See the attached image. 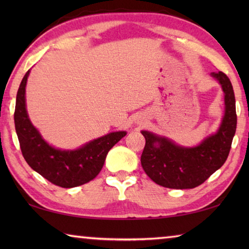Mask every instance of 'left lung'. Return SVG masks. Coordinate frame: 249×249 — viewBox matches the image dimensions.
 I'll list each match as a JSON object with an SVG mask.
<instances>
[{
  "label": "left lung",
  "instance_id": "obj_1",
  "mask_svg": "<svg viewBox=\"0 0 249 249\" xmlns=\"http://www.w3.org/2000/svg\"><path fill=\"white\" fill-rule=\"evenodd\" d=\"M224 91L225 115L217 133L195 148H184L165 137L142 130L146 144L141 162L147 176L159 185L170 189H193L204 182L224 165L236 132L235 95L227 75L212 72Z\"/></svg>",
  "mask_w": 249,
  "mask_h": 249
}]
</instances>
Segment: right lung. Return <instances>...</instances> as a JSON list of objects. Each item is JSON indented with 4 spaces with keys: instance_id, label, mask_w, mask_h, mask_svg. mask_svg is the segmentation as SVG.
<instances>
[{
    "instance_id": "1",
    "label": "right lung",
    "mask_w": 249,
    "mask_h": 249,
    "mask_svg": "<svg viewBox=\"0 0 249 249\" xmlns=\"http://www.w3.org/2000/svg\"><path fill=\"white\" fill-rule=\"evenodd\" d=\"M29 70L24 75L16 95L15 129L20 150L29 167L61 188L88 183L100 174L108 150L123 138L125 132L105 135L77 150H60L49 146L34 127L25 107V87Z\"/></svg>"
}]
</instances>
